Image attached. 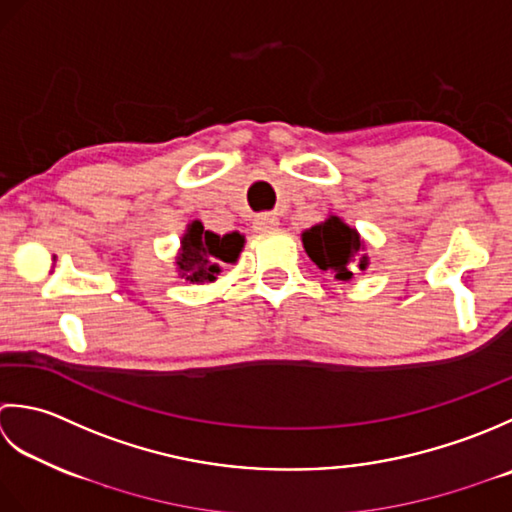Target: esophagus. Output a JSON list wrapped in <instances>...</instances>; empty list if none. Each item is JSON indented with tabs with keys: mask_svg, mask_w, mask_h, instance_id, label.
<instances>
[{
	"mask_svg": "<svg viewBox=\"0 0 512 512\" xmlns=\"http://www.w3.org/2000/svg\"><path fill=\"white\" fill-rule=\"evenodd\" d=\"M278 227V218L274 214H258L254 218V229L256 232H271V229Z\"/></svg>",
	"mask_w": 512,
	"mask_h": 512,
	"instance_id": "34e87169",
	"label": "esophagus"
}]
</instances>
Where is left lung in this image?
<instances>
[{
  "label": "left lung",
  "instance_id": "8db88e82",
  "mask_svg": "<svg viewBox=\"0 0 512 512\" xmlns=\"http://www.w3.org/2000/svg\"><path fill=\"white\" fill-rule=\"evenodd\" d=\"M302 245L322 271H329L338 280H351L353 271H364L369 265V256H360L364 249L360 234L340 216H329L325 223L302 232Z\"/></svg>",
  "mask_w": 512,
  "mask_h": 512
}]
</instances>
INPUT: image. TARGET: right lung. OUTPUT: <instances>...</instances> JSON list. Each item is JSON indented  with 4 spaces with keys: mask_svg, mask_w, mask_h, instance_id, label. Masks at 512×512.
Here are the masks:
<instances>
[{
    "mask_svg": "<svg viewBox=\"0 0 512 512\" xmlns=\"http://www.w3.org/2000/svg\"><path fill=\"white\" fill-rule=\"evenodd\" d=\"M243 245V234L232 232L218 236L205 229L201 221H192L181 238L176 269H179L181 278L190 280V283H212L221 274V265L236 263L238 254L243 252Z\"/></svg>",
    "mask_w": 512,
    "mask_h": 512,
    "instance_id": "right-lung-1",
    "label": "right lung"
}]
</instances>
